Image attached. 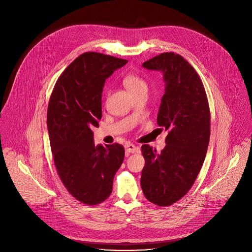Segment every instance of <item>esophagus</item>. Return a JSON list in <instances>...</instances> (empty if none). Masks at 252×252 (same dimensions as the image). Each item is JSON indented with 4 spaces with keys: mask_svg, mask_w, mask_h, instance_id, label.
I'll return each instance as SVG.
<instances>
[{
    "mask_svg": "<svg viewBox=\"0 0 252 252\" xmlns=\"http://www.w3.org/2000/svg\"><path fill=\"white\" fill-rule=\"evenodd\" d=\"M125 150L126 154H134L137 152V148L134 145H132V143H127V142L125 145Z\"/></svg>",
    "mask_w": 252,
    "mask_h": 252,
    "instance_id": "1",
    "label": "esophagus"
}]
</instances>
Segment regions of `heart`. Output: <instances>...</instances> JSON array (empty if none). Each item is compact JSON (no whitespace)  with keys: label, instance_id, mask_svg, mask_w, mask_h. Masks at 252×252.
<instances>
[{"label":"heart","instance_id":"obj_1","mask_svg":"<svg viewBox=\"0 0 252 252\" xmlns=\"http://www.w3.org/2000/svg\"><path fill=\"white\" fill-rule=\"evenodd\" d=\"M123 83L130 94H134L140 91H148L147 82L143 79H141L140 77L133 74L126 75L124 78Z\"/></svg>","mask_w":252,"mask_h":252}]
</instances>
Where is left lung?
<instances>
[{"label":"left lung","instance_id":"8db88e82","mask_svg":"<svg viewBox=\"0 0 252 252\" xmlns=\"http://www.w3.org/2000/svg\"><path fill=\"white\" fill-rule=\"evenodd\" d=\"M142 66L163 76L157 121L168 134L159 154L149 145L141 147L146 164L140 186L149 201L167 206L188 193L203 164L210 136L209 106L200 78L182 56L163 53Z\"/></svg>","mask_w":252,"mask_h":252}]
</instances>
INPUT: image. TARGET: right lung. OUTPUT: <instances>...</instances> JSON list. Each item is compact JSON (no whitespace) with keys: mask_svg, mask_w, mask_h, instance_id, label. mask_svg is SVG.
<instances>
[{"mask_svg":"<svg viewBox=\"0 0 252 252\" xmlns=\"http://www.w3.org/2000/svg\"><path fill=\"white\" fill-rule=\"evenodd\" d=\"M126 60L89 52L58 79L48 106V130L54 162L62 183L79 201L94 205L113 191L125 149L119 143L94 146L93 127L101 119L105 80Z\"/></svg>","mask_w":252,"mask_h":252,"instance_id":"obj_1","label":"right lung"}]
</instances>
